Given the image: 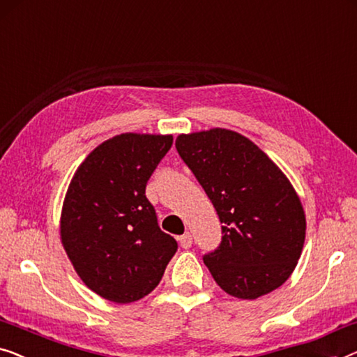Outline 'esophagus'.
<instances>
[{"label":"esophagus","instance_id":"esophagus-1","mask_svg":"<svg viewBox=\"0 0 357 357\" xmlns=\"http://www.w3.org/2000/svg\"><path fill=\"white\" fill-rule=\"evenodd\" d=\"M179 243L183 248H190L192 247V236L189 232H185L184 236L179 237Z\"/></svg>","mask_w":357,"mask_h":357}]
</instances>
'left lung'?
<instances>
[{"instance_id": "1", "label": "left lung", "mask_w": 357, "mask_h": 357, "mask_svg": "<svg viewBox=\"0 0 357 357\" xmlns=\"http://www.w3.org/2000/svg\"><path fill=\"white\" fill-rule=\"evenodd\" d=\"M222 222L204 263L231 296L257 300L279 289L301 257L306 215L290 179L253 141L226 128L176 137Z\"/></svg>"}]
</instances>
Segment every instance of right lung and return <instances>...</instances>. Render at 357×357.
Segmentation results:
<instances>
[{
    "instance_id": "add662e5",
    "label": "right lung",
    "mask_w": 357,
    "mask_h": 357,
    "mask_svg": "<svg viewBox=\"0 0 357 357\" xmlns=\"http://www.w3.org/2000/svg\"><path fill=\"white\" fill-rule=\"evenodd\" d=\"M172 135L121 132L79 163L62 204V247L83 284L125 305L160 284L178 243L160 231L146 184Z\"/></svg>"
}]
</instances>
